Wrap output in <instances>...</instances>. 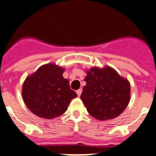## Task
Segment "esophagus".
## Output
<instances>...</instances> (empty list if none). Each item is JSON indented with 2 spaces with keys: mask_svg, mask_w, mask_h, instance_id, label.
I'll list each match as a JSON object with an SVG mask.
<instances>
[{
  "mask_svg": "<svg viewBox=\"0 0 156 156\" xmlns=\"http://www.w3.org/2000/svg\"><path fill=\"white\" fill-rule=\"evenodd\" d=\"M76 93H77V95H78V96H80L81 93H82V89H79V90H77Z\"/></svg>",
  "mask_w": 156,
  "mask_h": 156,
  "instance_id": "esophagus-1",
  "label": "esophagus"
}]
</instances>
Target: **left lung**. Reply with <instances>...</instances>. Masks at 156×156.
<instances>
[{
    "instance_id": "8db88e82",
    "label": "left lung",
    "mask_w": 156,
    "mask_h": 156,
    "mask_svg": "<svg viewBox=\"0 0 156 156\" xmlns=\"http://www.w3.org/2000/svg\"><path fill=\"white\" fill-rule=\"evenodd\" d=\"M87 84L80 95L87 112L100 121L113 119L129 102L130 84L112 68H92L84 79Z\"/></svg>"
}]
</instances>
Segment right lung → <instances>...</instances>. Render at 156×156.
<instances>
[{
    "mask_svg": "<svg viewBox=\"0 0 156 156\" xmlns=\"http://www.w3.org/2000/svg\"><path fill=\"white\" fill-rule=\"evenodd\" d=\"M64 69L54 64L42 65L23 85V98L27 108L40 118L52 119L67 110L76 93L62 76Z\"/></svg>",
    "mask_w": 156,
    "mask_h": 156,
    "instance_id": "1",
    "label": "right lung"
}]
</instances>
